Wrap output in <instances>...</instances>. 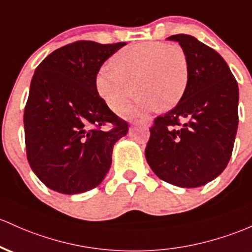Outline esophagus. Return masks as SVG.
Listing matches in <instances>:
<instances>
[{"mask_svg": "<svg viewBox=\"0 0 252 252\" xmlns=\"http://www.w3.org/2000/svg\"><path fill=\"white\" fill-rule=\"evenodd\" d=\"M135 123H140V124H142V126H151V121H148V120L140 121V122H134V124H135Z\"/></svg>", "mask_w": 252, "mask_h": 252, "instance_id": "34e87169", "label": "esophagus"}]
</instances>
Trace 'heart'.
Here are the masks:
<instances>
[{
    "instance_id": "1",
    "label": "heart",
    "mask_w": 252,
    "mask_h": 252,
    "mask_svg": "<svg viewBox=\"0 0 252 252\" xmlns=\"http://www.w3.org/2000/svg\"><path fill=\"white\" fill-rule=\"evenodd\" d=\"M111 63L113 68L103 67L96 74V90L113 111H121L136 92V104L126 111L129 116L173 109L189 85V62L179 45H129L116 52Z\"/></svg>"
}]
</instances>
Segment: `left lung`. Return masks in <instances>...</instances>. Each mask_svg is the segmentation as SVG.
<instances>
[{"label": "left lung", "mask_w": 252, "mask_h": 252, "mask_svg": "<svg viewBox=\"0 0 252 252\" xmlns=\"http://www.w3.org/2000/svg\"><path fill=\"white\" fill-rule=\"evenodd\" d=\"M189 62V85L175 109L151 128L145 154L162 181L198 188L221 175L238 128V84L225 60L189 34H175Z\"/></svg>", "instance_id": "obj_1"}]
</instances>
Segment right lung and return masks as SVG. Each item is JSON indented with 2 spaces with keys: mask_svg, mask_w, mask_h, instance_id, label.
Returning <instances> with one entry per match:
<instances>
[{
  "mask_svg": "<svg viewBox=\"0 0 252 252\" xmlns=\"http://www.w3.org/2000/svg\"><path fill=\"white\" fill-rule=\"evenodd\" d=\"M124 45L75 41L55 50L35 69L24 113L27 160L54 191L86 192L109 172L113 146L126 135L128 123L100 98L95 79ZM107 123L111 131L98 129Z\"/></svg>",
  "mask_w": 252,
  "mask_h": 252,
  "instance_id": "obj_1",
  "label": "right lung"
}]
</instances>
